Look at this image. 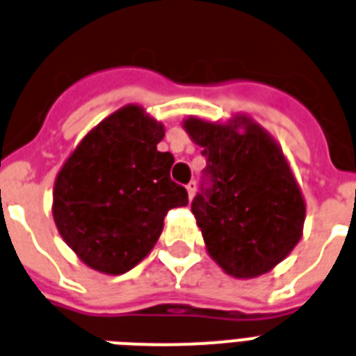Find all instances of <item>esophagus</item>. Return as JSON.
<instances>
[{"label": "esophagus", "instance_id": "obj_1", "mask_svg": "<svg viewBox=\"0 0 356 356\" xmlns=\"http://www.w3.org/2000/svg\"><path fill=\"white\" fill-rule=\"evenodd\" d=\"M186 190H188V197L193 199V195H195V190H197V184H195V181H192V183L186 184Z\"/></svg>", "mask_w": 356, "mask_h": 356}]
</instances>
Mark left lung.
I'll list each match as a JSON object with an SVG mask.
<instances>
[{
	"label": "left lung",
	"instance_id": "1",
	"mask_svg": "<svg viewBox=\"0 0 356 356\" xmlns=\"http://www.w3.org/2000/svg\"><path fill=\"white\" fill-rule=\"evenodd\" d=\"M183 128L203 148L212 186L192 212L208 256L234 278H258L293 252L303 236L305 199L282 146L252 117H190Z\"/></svg>",
	"mask_w": 356,
	"mask_h": 356
}]
</instances>
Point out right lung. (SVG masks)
I'll list each match as a JSON object with an SVG mask.
<instances>
[{"label":"right lung","mask_w":356,"mask_h":356,"mask_svg":"<svg viewBox=\"0 0 356 356\" xmlns=\"http://www.w3.org/2000/svg\"><path fill=\"white\" fill-rule=\"evenodd\" d=\"M164 126L138 104L98 122L54 179L53 219L89 268L124 274L143 261L163 232L168 210L188 193L170 179L173 155L159 152Z\"/></svg>","instance_id":"1"}]
</instances>
